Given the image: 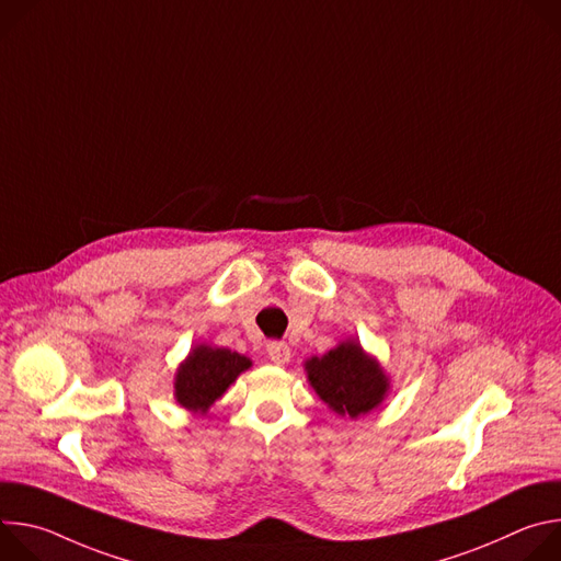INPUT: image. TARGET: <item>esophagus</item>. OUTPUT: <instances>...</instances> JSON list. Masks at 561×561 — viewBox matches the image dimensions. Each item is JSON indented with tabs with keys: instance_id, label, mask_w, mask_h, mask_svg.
<instances>
[{
	"instance_id": "1",
	"label": "esophagus",
	"mask_w": 561,
	"mask_h": 561,
	"mask_svg": "<svg viewBox=\"0 0 561 561\" xmlns=\"http://www.w3.org/2000/svg\"><path fill=\"white\" fill-rule=\"evenodd\" d=\"M266 351H268V359L277 366H286L290 362V348L284 342H271Z\"/></svg>"
}]
</instances>
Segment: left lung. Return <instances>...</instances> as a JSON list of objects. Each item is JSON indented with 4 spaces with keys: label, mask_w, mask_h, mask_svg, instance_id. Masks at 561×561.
Listing matches in <instances>:
<instances>
[{
    "label": "left lung",
    "mask_w": 561,
    "mask_h": 561,
    "mask_svg": "<svg viewBox=\"0 0 561 561\" xmlns=\"http://www.w3.org/2000/svg\"><path fill=\"white\" fill-rule=\"evenodd\" d=\"M304 373L317 397L340 417L368 415L390 392V375L355 337L324 355L308 357Z\"/></svg>",
    "instance_id": "obj_1"
}]
</instances>
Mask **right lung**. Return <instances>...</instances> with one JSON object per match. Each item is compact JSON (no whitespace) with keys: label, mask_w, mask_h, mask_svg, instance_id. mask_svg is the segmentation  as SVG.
<instances>
[{"label":"right lung","mask_w":561,"mask_h":561,"mask_svg":"<svg viewBox=\"0 0 561 561\" xmlns=\"http://www.w3.org/2000/svg\"><path fill=\"white\" fill-rule=\"evenodd\" d=\"M251 366L253 362L247 355L221 346L197 344L175 370V402L191 413L204 415L230 388V383H234V379Z\"/></svg>","instance_id":"obj_1"}]
</instances>
